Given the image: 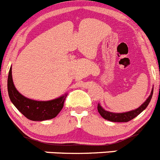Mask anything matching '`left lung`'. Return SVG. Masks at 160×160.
I'll return each instance as SVG.
<instances>
[{
	"label": "left lung",
	"instance_id": "left-lung-1",
	"mask_svg": "<svg viewBox=\"0 0 160 160\" xmlns=\"http://www.w3.org/2000/svg\"><path fill=\"white\" fill-rule=\"evenodd\" d=\"M153 94V88L152 89L151 94L149 97H148L147 100L140 106L138 108L134 109V110L130 111V112H122V113H115V112H111L108 111L104 110L103 108L101 107L100 104H98L97 106V110L100 115H101L104 119H107L111 122H127L130 121L131 119L134 118L135 117L138 116L139 114H141L146 108L148 107V104L151 101V99L152 97Z\"/></svg>",
	"mask_w": 160,
	"mask_h": 160
}]
</instances>
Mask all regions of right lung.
<instances>
[{"label": "right lung", "mask_w": 160, "mask_h": 160, "mask_svg": "<svg viewBox=\"0 0 160 160\" xmlns=\"http://www.w3.org/2000/svg\"><path fill=\"white\" fill-rule=\"evenodd\" d=\"M8 92L11 101L15 107L28 119L32 121H45L55 118L62 110L67 93L54 100L38 101L22 96L13 83L12 67L8 78Z\"/></svg>", "instance_id": "add662e5"}]
</instances>
